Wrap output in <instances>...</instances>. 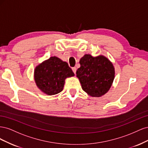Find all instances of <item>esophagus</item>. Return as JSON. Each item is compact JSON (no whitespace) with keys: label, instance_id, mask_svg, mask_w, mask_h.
<instances>
[{"label":"esophagus","instance_id":"34e87169","mask_svg":"<svg viewBox=\"0 0 148 148\" xmlns=\"http://www.w3.org/2000/svg\"><path fill=\"white\" fill-rule=\"evenodd\" d=\"M72 70H73V73H74L75 74H76V71H77V68H76V67H73V68H72Z\"/></svg>","mask_w":148,"mask_h":148}]
</instances>
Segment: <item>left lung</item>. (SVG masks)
Masks as SVG:
<instances>
[{
    "label": "left lung",
    "mask_w": 148,
    "mask_h": 148,
    "mask_svg": "<svg viewBox=\"0 0 148 148\" xmlns=\"http://www.w3.org/2000/svg\"><path fill=\"white\" fill-rule=\"evenodd\" d=\"M77 77L83 91L92 97H100L109 90L115 77V69L107 57L85 54L79 60Z\"/></svg>",
    "instance_id": "1"
}]
</instances>
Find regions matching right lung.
<instances>
[{"label": "right lung", "instance_id": "add662e5", "mask_svg": "<svg viewBox=\"0 0 148 148\" xmlns=\"http://www.w3.org/2000/svg\"><path fill=\"white\" fill-rule=\"evenodd\" d=\"M75 75L66 62L51 57L34 69V80L38 88L47 95H54L63 90L65 79Z\"/></svg>", "mask_w": 148, "mask_h": 148}]
</instances>
